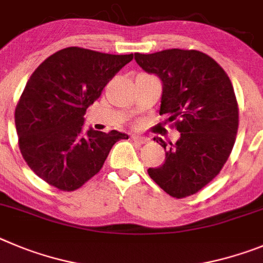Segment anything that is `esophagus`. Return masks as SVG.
<instances>
[{"label": "esophagus", "instance_id": "1", "mask_svg": "<svg viewBox=\"0 0 263 263\" xmlns=\"http://www.w3.org/2000/svg\"><path fill=\"white\" fill-rule=\"evenodd\" d=\"M131 139L134 141H136V143H139V144H145V143H148V141H149L148 137L141 136V135H136V134H132Z\"/></svg>", "mask_w": 263, "mask_h": 263}]
</instances>
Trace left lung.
Here are the masks:
<instances>
[{"label": "left lung", "instance_id": "8db88e82", "mask_svg": "<svg viewBox=\"0 0 263 263\" xmlns=\"http://www.w3.org/2000/svg\"><path fill=\"white\" fill-rule=\"evenodd\" d=\"M146 73L162 82L160 115L176 122L181 134L165 149V162L149 167V177L174 198L193 195L217 176L228 160L238 128V107L232 82L208 55L194 49L135 53Z\"/></svg>", "mask_w": 263, "mask_h": 263}]
</instances>
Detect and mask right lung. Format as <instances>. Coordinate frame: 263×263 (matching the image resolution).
I'll return each mask as SVG.
<instances>
[{"mask_svg":"<svg viewBox=\"0 0 263 263\" xmlns=\"http://www.w3.org/2000/svg\"><path fill=\"white\" fill-rule=\"evenodd\" d=\"M134 55L68 47L40 64L15 108L20 149L30 169L59 190L73 191L96 176L126 134L84 131L85 112Z\"/></svg>","mask_w":263,"mask_h":263,"instance_id":"add662e5","label":"right lung"}]
</instances>
